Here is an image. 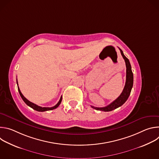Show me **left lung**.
<instances>
[{
	"label": "left lung",
	"instance_id": "obj_1",
	"mask_svg": "<svg viewBox=\"0 0 159 159\" xmlns=\"http://www.w3.org/2000/svg\"><path fill=\"white\" fill-rule=\"evenodd\" d=\"M119 49L120 50V52L123 58L125 60V61L126 63V83H125V87L120 96L116 100H115L108 106L103 107H97L91 106L93 108L96 110H100V111H106V112L114 110L121 106L126 101V100L128 99L131 93V89L133 87V74L131 70V66L129 60L125 56L123 51L120 48Z\"/></svg>",
	"mask_w": 159,
	"mask_h": 159
}]
</instances>
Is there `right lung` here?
I'll return each instance as SVG.
<instances>
[{"mask_svg":"<svg viewBox=\"0 0 159 159\" xmlns=\"http://www.w3.org/2000/svg\"><path fill=\"white\" fill-rule=\"evenodd\" d=\"M17 88H18V91H19V94H20V97H21V98L22 99V100L24 101V102L28 105V106H29L30 107H31V108H33V109H34V110H36V111H39V112H43V111H50V110H53V109H56L57 107H58V106L60 104V103H61V100H62V97H61L60 98V101H58V102L55 106H53V107H41V106H38V105H36V104H34V103H33V102H30V101H28L23 95H22V94L21 93V92H20V89H19V86H18V83H17Z\"/></svg>","mask_w":159,"mask_h":159,"instance_id":"right-lung-1","label":"right lung"}]
</instances>
